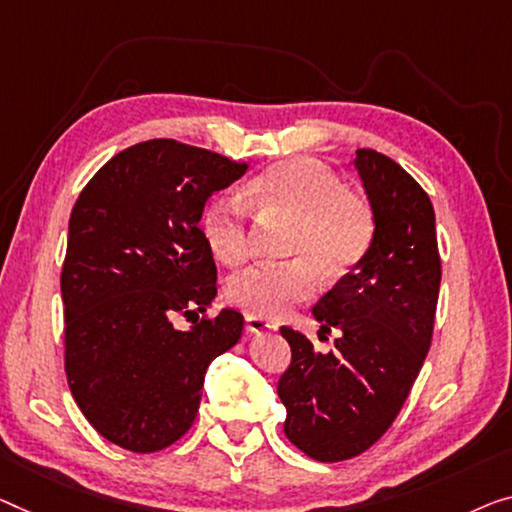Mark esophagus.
Returning a JSON list of instances; mask_svg holds the SVG:
<instances>
[{"label": "esophagus", "instance_id": "34e87169", "mask_svg": "<svg viewBox=\"0 0 512 512\" xmlns=\"http://www.w3.org/2000/svg\"><path fill=\"white\" fill-rule=\"evenodd\" d=\"M278 326L273 324V322H269V319H264V317H253V315H248L246 317V331L250 333V335H259V333H271V331H276Z\"/></svg>", "mask_w": 512, "mask_h": 512}]
</instances>
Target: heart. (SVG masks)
Segmentation results:
<instances>
[{
	"label": "heart",
	"mask_w": 512,
	"mask_h": 512,
	"mask_svg": "<svg viewBox=\"0 0 512 512\" xmlns=\"http://www.w3.org/2000/svg\"><path fill=\"white\" fill-rule=\"evenodd\" d=\"M248 207L266 220L289 223L282 255L289 262L255 266L227 282V301L253 317L276 319L317 292L319 273L338 280L352 273L375 241L368 197L312 158L266 167L243 188ZM248 207L230 195L204 207L200 230L209 253L227 266L250 257Z\"/></svg>",
	"instance_id": "heart-1"
}]
</instances>
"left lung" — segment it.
<instances>
[{
	"instance_id": "left-lung-1",
	"label": "left lung",
	"mask_w": 512,
	"mask_h": 512,
	"mask_svg": "<svg viewBox=\"0 0 512 512\" xmlns=\"http://www.w3.org/2000/svg\"><path fill=\"white\" fill-rule=\"evenodd\" d=\"M375 211L363 262L312 308L333 352H317L282 326L292 363L278 381L285 434L312 460L340 462L379 441L423 368L437 312L441 259L430 197L409 172L375 149L354 160Z\"/></svg>"
}]
</instances>
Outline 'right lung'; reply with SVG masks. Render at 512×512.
<instances>
[{"label": "right lung", "mask_w": 512, "mask_h": 512, "mask_svg": "<svg viewBox=\"0 0 512 512\" xmlns=\"http://www.w3.org/2000/svg\"><path fill=\"white\" fill-rule=\"evenodd\" d=\"M246 170L207 149L147 140L112 156L71 211L61 269L68 388L94 430L126 451L181 439L209 363L241 338V312L207 317L218 273L200 220L209 197ZM177 314L198 319L179 332Z\"/></svg>", "instance_id": "right-lung-1"}]
</instances>
